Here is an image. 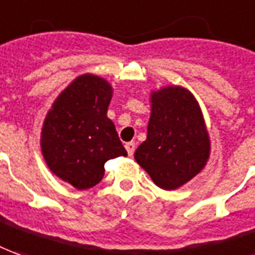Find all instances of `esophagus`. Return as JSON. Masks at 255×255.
<instances>
[{
    "label": "esophagus",
    "instance_id": "obj_1",
    "mask_svg": "<svg viewBox=\"0 0 255 255\" xmlns=\"http://www.w3.org/2000/svg\"><path fill=\"white\" fill-rule=\"evenodd\" d=\"M125 147H126V151H128V154H129V155H133V154H134V150H136V144H134V143H133V141H130V143H126V145H125Z\"/></svg>",
    "mask_w": 255,
    "mask_h": 255
}]
</instances>
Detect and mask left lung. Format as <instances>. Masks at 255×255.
<instances>
[{
  "label": "left lung",
  "instance_id": "8db88e82",
  "mask_svg": "<svg viewBox=\"0 0 255 255\" xmlns=\"http://www.w3.org/2000/svg\"><path fill=\"white\" fill-rule=\"evenodd\" d=\"M147 140L134 152L158 187L178 189L204 168L210 138L196 98L182 87H165L151 96Z\"/></svg>",
  "mask_w": 255,
  "mask_h": 255
}]
</instances>
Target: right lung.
<instances>
[{"instance_id": "1", "label": "right lung", "mask_w": 255, "mask_h": 255, "mask_svg": "<svg viewBox=\"0 0 255 255\" xmlns=\"http://www.w3.org/2000/svg\"><path fill=\"white\" fill-rule=\"evenodd\" d=\"M111 97L107 80L82 75L59 94L44 121V159L57 176L79 190L103 179L108 159L128 155L107 117Z\"/></svg>"}]
</instances>
